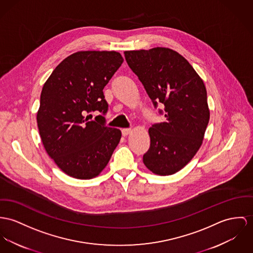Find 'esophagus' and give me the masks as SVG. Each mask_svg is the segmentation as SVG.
<instances>
[{"mask_svg":"<svg viewBox=\"0 0 253 253\" xmlns=\"http://www.w3.org/2000/svg\"><path fill=\"white\" fill-rule=\"evenodd\" d=\"M121 133H122V136H128V135H130L132 133V130L131 129H122Z\"/></svg>","mask_w":253,"mask_h":253,"instance_id":"obj_1","label":"esophagus"}]
</instances>
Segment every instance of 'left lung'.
<instances>
[{
    "label": "left lung",
    "instance_id": "left-lung-1",
    "mask_svg": "<svg viewBox=\"0 0 253 253\" xmlns=\"http://www.w3.org/2000/svg\"><path fill=\"white\" fill-rule=\"evenodd\" d=\"M124 55L154 106H165L166 121L148 130L150 147L143 164L155 174H174L191 162L203 142L210 119L203 80L186 58L169 48L125 51Z\"/></svg>",
    "mask_w": 253,
    "mask_h": 253
}]
</instances>
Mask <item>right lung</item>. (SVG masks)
I'll use <instances>...</instances> for the list:
<instances>
[{
	"label": "right lung",
	"instance_id": "obj_1",
	"mask_svg": "<svg viewBox=\"0 0 253 253\" xmlns=\"http://www.w3.org/2000/svg\"><path fill=\"white\" fill-rule=\"evenodd\" d=\"M116 51H80L64 58L45 82L37 120L43 146L58 168L77 179H91L108 165L121 138L105 118L103 89L123 62Z\"/></svg>",
	"mask_w": 253,
	"mask_h": 253
}]
</instances>
